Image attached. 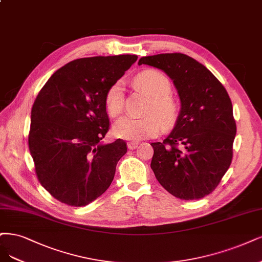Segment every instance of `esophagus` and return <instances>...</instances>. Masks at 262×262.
Returning <instances> with one entry per match:
<instances>
[{"label": "esophagus", "mask_w": 262, "mask_h": 262, "mask_svg": "<svg viewBox=\"0 0 262 262\" xmlns=\"http://www.w3.org/2000/svg\"><path fill=\"white\" fill-rule=\"evenodd\" d=\"M138 146V142H129L128 143V148L129 149H134Z\"/></svg>", "instance_id": "1"}]
</instances>
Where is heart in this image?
Listing matches in <instances>:
<instances>
[{
    "label": "heart",
    "instance_id": "obj_1",
    "mask_svg": "<svg viewBox=\"0 0 262 262\" xmlns=\"http://www.w3.org/2000/svg\"><path fill=\"white\" fill-rule=\"evenodd\" d=\"M135 83L149 97L145 115L146 118L121 117L113 125L115 137L122 140L139 141L157 135L162 123L170 125L178 115V103L170 95L171 82L157 70H145L135 78ZM123 91L121 82H115L106 93L105 107L112 117L118 116L122 111Z\"/></svg>",
    "mask_w": 262,
    "mask_h": 262
}]
</instances>
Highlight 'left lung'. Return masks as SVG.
<instances>
[{
    "label": "left lung",
    "instance_id": "8db88e82",
    "mask_svg": "<svg viewBox=\"0 0 262 262\" xmlns=\"http://www.w3.org/2000/svg\"><path fill=\"white\" fill-rule=\"evenodd\" d=\"M173 81L181 110L173 130L154 148L158 182L180 200H201L218 186L233 157L236 123L227 90L201 62L181 53L142 57Z\"/></svg>",
    "mask_w": 262,
    "mask_h": 262
}]
</instances>
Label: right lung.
I'll use <instances>...</instances> for the list:
<instances>
[{
    "label": "right lung",
    "instance_id": "right-lung-1",
    "mask_svg": "<svg viewBox=\"0 0 262 262\" xmlns=\"http://www.w3.org/2000/svg\"><path fill=\"white\" fill-rule=\"evenodd\" d=\"M137 59L130 54L75 59L35 98L29 150L41 185L57 201L82 207L112 184L127 144L101 142L110 130L105 96Z\"/></svg>",
    "mask_w": 262,
    "mask_h": 262
}]
</instances>
